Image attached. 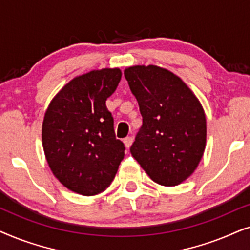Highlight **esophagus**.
<instances>
[{"label":"esophagus","mask_w":250,"mask_h":250,"mask_svg":"<svg viewBox=\"0 0 250 250\" xmlns=\"http://www.w3.org/2000/svg\"><path fill=\"white\" fill-rule=\"evenodd\" d=\"M133 140H134V139H133L132 136H127V138H125L124 140H123V142H124V145H125L126 148L128 149L129 146H132V143H133Z\"/></svg>","instance_id":"34e87169"}]
</instances>
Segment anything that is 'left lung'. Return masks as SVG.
<instances>
[{
  "label": "left lung",
  "instance_id": "1",
  "mask_svg": "<svg viewBox=\"0 0 250 250\" xmlns=\"http://www.w3.org/2000/svg\"><path fill=\"white\" fill-rule=\"evenodd\" d=\"M143 124L131 153L153 182L179 186L199 165L206 146V115L190 87L172 71L153 66L124 70Z\"/></svg>",
  "mask_w": 250,
  "mask_h": 250
}]
</instances>
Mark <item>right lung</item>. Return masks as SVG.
<instances>
[{
    "label": "right lung",
    "instance_id": "obj_1",
    "mask_svg": "<svg viewBox=\"0 0 250 250\" xmlns=\"http://www.w3.org/2000/svg\"><path fill=\"white\" fill-rule=\"evenodd\" d=\"M122 78L119 68L91 70L58 92L44 115L42 143L46 162L59 182L82 196L110 186L124 158L114 118L105 100Z\"/></svg>",
    "mask_w": 250,
    "mask_h": 250
}]
</instances>
